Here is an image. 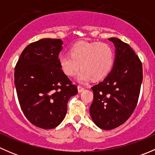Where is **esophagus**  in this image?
<instances>
[{
	"mask_svg": "<svg viewBox=\"0 0 155 155\" xmlns=\"http://www.w3.org/2000/svg\"><path fill=\"white\" fill-rule=\"evenodd\" d=\"M77 88H78V92H79V93H81V92H82L84 91V87H82V86H81V85H79V86L77 87Z\"/></svg>",
	"mask_w": 155,
	"mask_h": 155,
	"instance_id": "1",
	"label": "esophagus"
}]
</instances>
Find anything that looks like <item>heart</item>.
Segmentation results:
<instances>
[{
	"mask_svg": "<svg viewBox=\"0 0 155 155\" xmlns=\"http://www.w3.org/2000/svg\"><path fill=\"white\" fill-rule=\"evenodd\" d=\"M114 58L113 50L107 43L82 41L72 46L70 54H60L58 63L63 73L69 76H73L81 64L76 79L83 83L91 77L95 80L105 77L112 70Z\"/></svg>",
	"mask_w": 155,
	"mask_h": 155,
	"instance_id": "heart-1",
	"label": "heart"
}]
</instances>
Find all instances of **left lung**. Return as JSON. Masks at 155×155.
Here are the masks:
<instances>
[{
    "label": "left lung",
    "mask_w": 155,
    "mask_h": 155,
    "mask_svg": "<svg viewBox=\"0 0 155 155\" xmlns=\"http://www.w3.org/2000/svg\"><path fill=\"white\" fill-rule=\"evenodd\" d=\"M109 41L115 47L113 68L105 79L91 87L90 114L94 123L104 130L124 124L137 107L143 82V66L132 48L116 37Z\"/></svg>",
    "instance_id": "8db88e82"
}]
</instances>
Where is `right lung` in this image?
I'll return each instance as SVG.
<instances>
[{"label":"right lung","mask_w":155,"mask_h":155,"mask_svg":"<svg viewBox=\"0 0 155 155\" xmlns=\"http://www.w3.org/2000/svg\"><path fill=\"white\" fill-rule=\"evenodd\" d=\"M62 45L60 39L49 38L31 43L15 68L14 82L21 110L31 124L43 129L61 123L69 99L78 93L59 65Z\"/></svg>","instance_id":"obj_1"}]
</instances>
